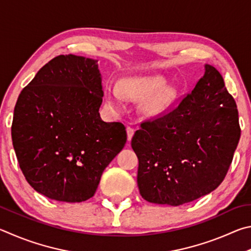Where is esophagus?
<instances>
[{
    "label": "esophagus",
    "mask_w": 251,
    "mask_h": 251,
    "mask_svg": "<svg viewBox=\"0 0 251 251\" xmlns=\"http://www.w3.org/2000/svg\"><path fill=\"white\" fill-rule=\"evenodd\" d=\"M133 134H134V129L131 128V126H128V128H126V135H128V141L129 142L131 141V140H132Z\"/></svg>",
    "instance_id": "1"
}]
</instances>
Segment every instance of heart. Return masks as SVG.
Wrapping results in <instances>:
<instances>
[{"mask_svg": "<svg viewBox=\"0 0 251 251\" xmlns=\"http://www.w3.org/2000/svg\"><path fill=\"white\" fill-rule=\"evenodd\" d=\"M166 81L161 76L130 77L123 79L120 89L117 86L108 85L105 87V98L109 104L114 108H121L125 94L134 100H143L142 110L150 116L160 114L172 103L175 92L170 87H165Z\"/></svg>", "mask_w": 251, "mask_h": 251, "instance_id": "1", "label": "heart"}]
</instances>
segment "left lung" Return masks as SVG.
Masks as SVG:
<instances>
[{"instance_id": "8db88e82", "label": "left lung", "mask_w": 251, "mask_h": 251, "mask_svg": "<svg viewBox=\"0 0 251 251\" xmlns=\"http://www.w3.org/2000/svg\"><path fill=\"white\" fill-rule=\"evenodd\" d=\"M240 138L236 101L218 70L205 73L172 111L141 123L131 141L144 200L179 206L209 194L228 172Z\"/></svg>"}]
</instances>
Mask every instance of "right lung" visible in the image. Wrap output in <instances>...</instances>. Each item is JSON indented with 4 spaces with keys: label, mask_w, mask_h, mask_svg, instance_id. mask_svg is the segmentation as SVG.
<instances>
[{
    "label": "right lung",
    "mask_w": 251,
    "mask_h": 251,
    "mask_svg": "<svg viewBox=\"0 0 251 251\" xmlns=\"http://www.w3.org/2000/svg\"><path fill=\"white\" fill-rule=\"evenodd\" d=\"M98 60L59 55L21 91L13 147L26 181L50 200L80 203L126 142V126L101 120Z\"/></svg>",
    "instance_id": "right-lung-1"
}]
</instances>
